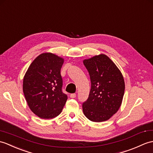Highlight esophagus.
<instances>
[{
  "label": "esophagus",
  "instance_id": "obj_1",
  "mask_svg": "<svg viewBox=\"0 0 153 153\" xmlns=\"http://www.w3.org/2000/svg\"><path fill=\"white\" fill-rule=\"evenodd\" d=\"M70 97L71 98H75L76 97V94H74H74H71Z\"/></svg>",
  "mask_w": 153,
  "mask_h": 153
}]
</instances>
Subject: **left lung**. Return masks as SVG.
Instances as JSON below:
<instances>
[{
	"mask_svg": "<svg viewBox=\"0 0 153 153\" xmlns=\"http://www.w3.org/2000/svg\"><path fill=\"white\" fill-rule=\"evenodd\" d=\"M83 64L91 82L89 96L82 105L83 113L91 121H105L121 105L125 88L123 74L104 54L85 59Z\"/></svg>",
	"mask_w": 153,
	"mask_h": 153,
	"instance_id": "8db88e82",
	"label": "left lung"
}]
</instances>
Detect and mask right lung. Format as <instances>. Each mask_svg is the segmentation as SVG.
Instances as JSON below:
<instances>
[{"label":"right lung","instance_id":"obj_1","mask_svg":"<svg viewBox=\"0 0 153 153\" xmlns=\"http://www.w3.org/2000/svg\"><path fill=\"white\" fill-rule=\"evenodd\" d=\"M64 59L51 53L38 55L23 78V91L28 107L41 119L55 118L61 113L68 97L62 91L60 69Z\"/></svg>","mask_w":153,"mask_h":153}]
</instances>
